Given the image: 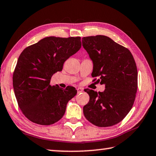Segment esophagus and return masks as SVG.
<instances>
[{"mask_svg":"<svg viewBox=\"0 0 156 156\" xmlns=\"http://www.w3.org/2000/svg\"><path fill=\"white\" fill-rule=\"evenodd\" d=\"M77 91H78V94H80V93H81V92L83 91V88H78Z\"/></svg>","mask_w":156,"mask_h":156,"instance_id":"obj_1","label":"esophagus"}]
</instances>
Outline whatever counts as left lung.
Instances as JSON below:
<instances>
[{"label":"left lung","mask_w":156,"mask_h":156,"mask_svg":"<svg viewBox=\"0 0 156 156\" xmlns=\"http://www.w3.org/2000/svg\"><path fill=\"white\" fill-rule=\"evenodd\" d=\"M82 42L94 63L91 76L99 77L98 81L105 84L103 92L84 90L89 101L83 107L84 115L100 127L116 125L130 112L136 98L138 71L135 60L127 48L106 36L83 37Z\"/></svg>","instance_id":"8db88e82"}]
</instances>
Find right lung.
Instances as JSON below:
<instances>
[{
  "label": "right lung",
  "mask_w": 156,
  "mask_h": 156,
  "mask_svg": "<svg viewBox=\"0 0 156 156\" xmlns=\"http://www.w3.org/2000/svg\"><path fill=\"white\" fill-rule=\"evenodd\" d=\"M80 37L49 36L23 50L13 74V87L18 106L27 119L50 125L64 115L67 104L77 91L50 85L52 76L81 47Z\"/></svg>",
  "instance_id": "add662e5"
}]
</instances>
